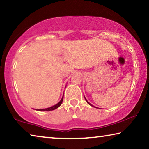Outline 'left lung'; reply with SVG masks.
<instances>
[{"label":"left lung","mask_w":149,"mask_h":149,"mask_svg":"<svg viewBox=\"0 0 149 149\" xmlns=\"http://www.w3.org/2000/svg\"><path fill=\"white\" fill-rule=\"evenodd\" d=\"M84 98H85V100H86V102H87V103H88V104L90 105V106H92V107H94V108H96V107H95V106H93V105H92V104H91V103H90V102H88V100H87L86 99V97H84Z\"/></svg>","instance_id":"1"}]
</instances>
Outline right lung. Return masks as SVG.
I'll use <instances>...</instances> for the list:
<instances>
[{"label":"right lung","instance_id":"right-lung-1","mask_svg":"<svg viewBox=\"0 0 149 149\" xmlns=\"http://www.w3.org/2000/svg\"><path fill=\"white\" fill-rule=\"evenodd\" d=\"M63 96L62 97L61 100L59 102H58L57 104L54 105V106H53L52 107H49V108H44V109H36V110H38V111H52V110H54V109L58 108V107H59L61 105L62 102H63Z\"/></svg>","mask_w":149,"mask_h":149}]
</instances>
